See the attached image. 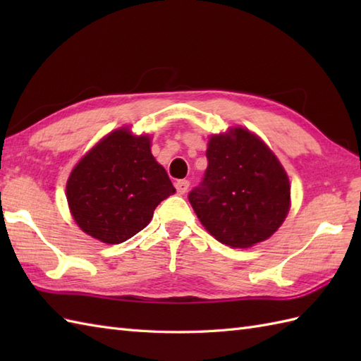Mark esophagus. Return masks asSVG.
Listing matches in <instances>:
<instances>
[{"mask_svg": "<svg viewBox=\"0 0 361 361\" xmlns=\"http://www.w3.org/2000/svg\"><path fill=\"white\" fill-rule=\"evenodd\" d=\"M175 188H176V192H178V194H186L188 189H189V181L188 180H178L175 183Z\"/></svg>", "mask_w": 361, "mask_h": 361, "instance_id": "obj_1", "label": "esophagus"}]
</instances>
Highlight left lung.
Segmentation results:
<instances>
[{"mask_svg":"<svg viewBox=\"0 0 361 361\" xmlns=\"http://www.w3.org/2000/svg\"><path fill=\"white\" fill-rule=\"evenodd\" d=\"M206 158L189 203L208 233L228 247L248 248L278 231L290 209V181L268 145L234 127L209 137Z\"/></svg>","mask_w":361,"mask_h":361,"instance_id":"8db88e82","label":"left lung"}]
</instances>
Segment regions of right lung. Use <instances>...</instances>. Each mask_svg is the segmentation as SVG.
<instances>
[{
  "label": "right lung",
  "instance_id": "1",
  "mask_svg": "<svg viewBox=\"0 0 361 361\" xmlns=\"http://www.w3.org/2000/svg\"><path fill=\"white\" fill-rule=\"evenodd\" d=\"M175 192L150 152L147 135L118 128L83 157L66 183L71 216L104 243L126 242L150 224L157 206Z\"/></svg>",
  "mask_w": 361,
  "mask_h": 361
}]
</instances>
